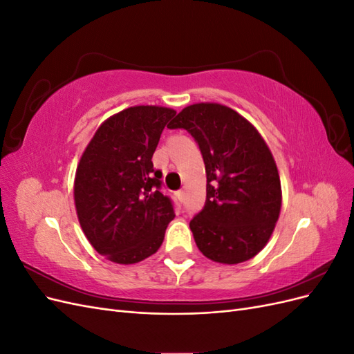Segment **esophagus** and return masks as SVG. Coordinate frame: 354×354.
I'll return each instance as SVG.
<instances>
[{
    "label": "esophagus",
    "mask_w": 354,
    "mask_h": 354,
    "mask_svg": "<svg viewBox=\"0 0 354 354\" xmlns=\"http://www.w3.org/2000/svg\"><path fill=\"white\" fill-rule=\"evenodd\" d=\"M177 198L180 202H185V192L183 190H178L177 192Z\"/></svg>",
    "instance_id": "obj_1"
}]
</instances>
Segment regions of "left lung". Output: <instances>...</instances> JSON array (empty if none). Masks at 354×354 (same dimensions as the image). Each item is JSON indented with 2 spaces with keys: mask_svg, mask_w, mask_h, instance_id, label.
<instances>
[{
  "mask_svg": "<svg viewBox=\"0 0 354 354\" xmlns=\"http://www.w3.org/2000/svg\"><path fill=\"white\" fill-rule=\"evenodd\" d=\"M169 128L194 137L205 164V205L189 224L199 251L223 264L252 259L270 239L282 205L279 173L263 137L218 103L187 106Z\"/></svg>",
  "mask_w": 354,
  "mask_h": 354,
  "instance_id": "8db88e82",
  "label": "left lung"
}]
</instances>
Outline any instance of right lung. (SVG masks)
<instances>
[{
    "label": "right lung",
    "mask_w": 354,
    "mask_h": 354,
    "mask_svg": "<svg viewBox=\"0 0 354 354\" xmlns=\"http://www.w3.org/2000/svg\"><path fill=\"white\" fill-rule=\"evenodd\" d=\"M176 111L134 106L106 120L85 149L73 185L75 207L93 248L134 264L162 245L174 203L160 192L152 156Z\"/></svg>",
    "instance_id": "right-lung-1"
}]
</instances>
